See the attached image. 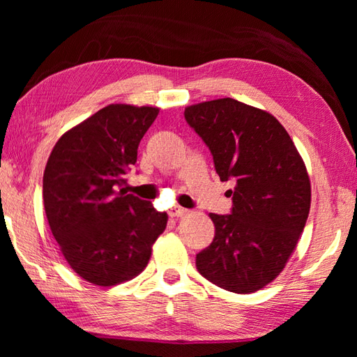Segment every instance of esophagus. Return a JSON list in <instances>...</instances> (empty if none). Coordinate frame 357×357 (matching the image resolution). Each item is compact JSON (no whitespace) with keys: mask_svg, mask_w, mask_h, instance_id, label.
I'll use <instances>...</instances> for the list:
<instances>
[{"mask_svg":"<svg viewBox=\"0 0 357 357\" xmlns=\"http://www.w3.org/2000/svg\"><path fill=\"white\" fill-rule=\"evenodd\" d=\"M188 211L190 210H187V208H184V207H179V206H174V207H172L170 208V211H169V215L172 216V218H181V216H185Z\"/></svg>","mask_w":357,"mask_h":357,"instance_id":"34e87169","label":"esophagus"}]
</instances>
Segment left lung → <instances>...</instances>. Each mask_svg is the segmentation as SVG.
I'll use <instances>...</instances> for the list:
<instances>
[{"label":"left lung","mask_w":357,"mask_h":357,"mask_svg":"<svg viewBox=\"0 0 357 357\" xmlns=\"http://www.w3.org/2000/svg\"><path fill=\"white\" fill-rule=\"evenodd\" d=\"M184 116L219 179L234 183L231 213H210L215 238L196 255V268L227 291L255 293L284 270L304 231L312 204L305 164L275 116L233 98L188 105Z\"/></svg>","instance_id":"8db88e82"}]
</instances>
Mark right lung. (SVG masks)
<instances>
[{
  "label": "right lung",
  "mask_w": 357,
  "mask_h": 357,
  "mask_svg": "<svg viewBox=\"0 0 357 357\" xmlns=\"http://www.w3.org/2000/svg\"><path fill=\"white\" fill-rule=\"evenodd\" d=\"M158 113L110 104L67 130L49 156L45 216L64 259L90 284L112 287L138 276L167 227L165 211L123 188Z\"/></svg>",
  "instance_id": "add662e5"
}]
</instances>
